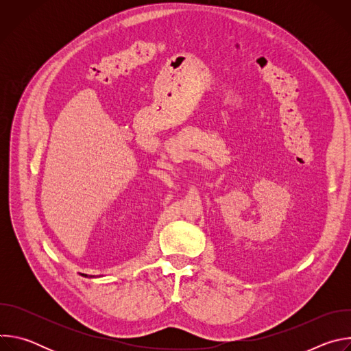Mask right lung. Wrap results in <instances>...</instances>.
Returning a JSON list of instances; mask_svg holds the SVG:
<instances>
[{"label":"right lung","mask_w":351,"mask_h":351,"mask_svg":"<svg viewBox=\"0 0 351 351\" xmlns=\"http://www.w3.org/2000/svg\"><path fill=\"white\" fill-rule=\"evenodd\" d=\"M83 276H87V275H84V274H83ZM90 278H95V276H94V275H93V276L90 275Z\"/></svg>","instance_id":"1"}]
</instances>
